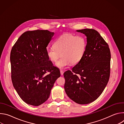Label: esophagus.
Returning <instances> with one entry per match:
<instances>
[{"mask_svg": "<svg viewBox=\"0 0 124 124\" xmlns=\"http://www.w3.org/2000/svg\"><path fill=\"white\" fill-rule=\"evenodd\" d=\"M60 74H61V75H63V74H64V71L63 70H60Z\"/></svg>", "mask_w": 124, "mask_h": 124, "instance_id": "1", "label": "esophagus"}]
</instances>
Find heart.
Returning <instances> with one entry per match:
<instances>
[{
  "label": "heart",
  "mask_w": 124,
  "mask_h": 124,
  "mask_svg": "<svg viewBox=\"0 0 124 124\" xmlns=\"http://www.w3.org/2000/svg\"><path fill=\"white\" fill-rule=\"evenodd\" d=\"M86 47L84 39L79 36L70 34H64L58 38L54 43V46L48 47L46 54L48 59L56 62V66L63 69L70 63L75 65L82 58Z\"/></svg>",
  "instance_id": "heart-1"
}]
</instances>
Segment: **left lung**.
<instances>
[{"label": "left lung", "instance_id": "8db88e82", "mask_svg": "<svg viewBox=\"0 0 124 124\" xmlns=\"http://www.w3.org/2000/svg\"><path fill=\"white\" fill-rule=\"evenodd\" d=\"M77 31L87 37L86 50L81 60L64 73V89L72 100L86 104L98 99L107 86L111 54L108 45L97 31L87 28Z\"/></svg>", "mask_w": 124, "mask_h": 124}]
</instances>
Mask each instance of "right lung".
Wrapping results in <instances>:
<instances>
[{
	"label": "right lung",
	"instance_id": "right-lung-1",
	"mask_svg": "<svg viewBox=\"0 0 124 124\" xmlns=\"http://www.w3.org/2000/svg\"><path fill=\"white\" fill-rule=\"evenodd\" d=\"M54 35L47 30L26 31L11 49L12 83L20 98L28 104L37 107L45 102L60 76L59 70L46 54V47Z\"/></svg>",
	"mask_w": 124,
	"mask_h": 124
}]
</instances>
